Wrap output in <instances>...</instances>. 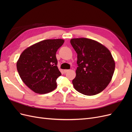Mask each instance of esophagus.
Segmentation results:
<instances>
[{"instance_id": "obj_1", "label": "esophagus", "mask_w": 132, "mask_h": 132, "mask_svg": "<svg viewBox=\"0 0 132 132\" xmlns=\"http://www.w3.org/2000/svg\"><path fill=\"white\" fill-rule=\"evenodd\" d=\"M69 70H68V69H65V70H64V72L65 73H67V72H68V71Z\"/></svg>"}]
</instances>
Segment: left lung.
I'll return each mask as SVG.
<instances>
[{
    "mask_svg": "<svg viewBox=\"0 0 132 132\" xmlns=\"http://www.w3.org/2000/svg\"><path fill=\"white\" fill-rule=\"evenodd\" d=\"M70 43L77 53L78 67L72 82L82 94L101 93L109 84L115 63L110 51L99 42L86 38H73Z\"/></svg>",
    "mask_w": 132,
    "mask_h": 132,
    "instance_id": "1",
    "label": "left lung"
}]
</instances>
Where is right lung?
Listing matches in <instances>:
<instances>
[{
    "mask_svg": "<svg viewBox=\"0 0 132 132\" xmlns=\"http://www.w3.org/2000/svg\"><path fill=\"white\" fill-rule=\"evenodd\" d=\"M64 41L46 39L28 47L20 55L17 70L22 81L35 93H48L57 87L59 70L57 51Z\"/></svg>",
    "mask_w": 132,
    "mask_h": 132,
    "instance_id": "1",
    "label": "right lung"
}]
</instances>
